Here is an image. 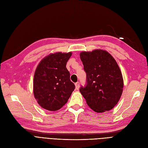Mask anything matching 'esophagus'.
I'll return each instance as SVG.
<instances>
[{
    "instance_id": "obj_1",
    "label": "esophagus",
    "mask_w": 148,
    "mask_h": 148,
    "mask_svg": "<svg viewBox=\"0 0 148 148\" xmlns=\"http://www.w3.org/2000/svg\"><path fill=\"white\" fill-rule=\"evenodd\" d=\"M79 85H80V83L79 82L75 83V88L76 89H78L79 88Z\"/></svg>"
}]
</instances>
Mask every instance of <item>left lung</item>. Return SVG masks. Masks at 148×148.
<instances>
[{
    "mask_svg": "<svg viewBox=\"0 0 148 148\" xmlns=\"http://www.w3.org/2000/svg\"><path fill=\"white\" fill-rule=\"evenodd\" d=\"M86 73V84L80 92L90 108L103 113L118 103L123 90V78L119 66L108 52L96 49L79 54Z\"/></svg>",
    "mask_w": 148,
    "mask_h": 148,
    "instance_id": "8db88e82",
    "label": "left lung"
}]
</instances>
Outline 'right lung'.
Here are the masks:
<instances>
[{
  "mask_svg": "<svg viewBox=\"0 0 148 148\" xmlns=\"http://www.w3.org/2000/svg\"><path fill=\"white\" fill-rule=\"evenodd\" d=\"M72 53H56L45 58L35 70L34 94L43 108L56 111L67 102L75 88L66 68Z\"/></svg>",
  "mask_w": 148,
  "mask_h": 148,
  "instance_id": "obj_1",
  "label": "right lung"
}]
</instances>
